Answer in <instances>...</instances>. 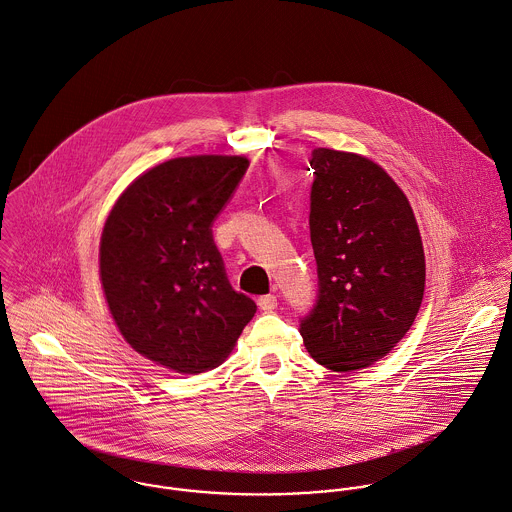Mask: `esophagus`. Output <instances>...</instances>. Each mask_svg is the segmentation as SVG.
I'll use <instances>...</instances> for the list:
<instances>
[{
    "instance_id": "34e87169",
    "label": "esophagus",
    "mask_w": 512,
    "mask_h": 512,
    "mask_svg": "<svg viewBox=\"0 0 512 512\" xmlns=\"http://www.w3.org/2000/svg\"><path fill=\"white\" fill-rule=\"evenodd\" d=\"M257 305H259V308H261L263 312H273V310L277 308V297H275V295H265V297H259Z\"/></svg>"
}]
</instances>
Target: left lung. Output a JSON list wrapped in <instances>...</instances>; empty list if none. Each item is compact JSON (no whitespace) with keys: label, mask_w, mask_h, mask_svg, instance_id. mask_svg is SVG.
<instances>
[{"label":"left lung","mask_w":512,"mask_h":512,"mask_svg":"<svg viewBox=\"0 0 512 512\" xmlns=\"http://www.w3.org/2000/svg\"><path fill=\"white\" fill-rule=\"evenodd\" d=\"M310 168L308 223L320 293L301 336L320 366L362 370L392 352L421 307L419 227L402 188L374 160L314 148Z\"/></svg>","instance_id":"1"}]
</instances>
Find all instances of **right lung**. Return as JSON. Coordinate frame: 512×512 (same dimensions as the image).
<instances>
[{"label": "right lung", "mask_w": 512, "mask_h": 512, "mask_svg": "<svg viewBox=\"0 0 512 512\" xmlns=\"http://www.w3.org/2000/svg\"><path fill=\"white\" fill-rule=\"evenodd\" d=\"M247 168L245 156L172 158L132 180L104 221L99 275L110 316L130 348L172 372L223 364L257 310L231 289L211 237Z\"/></svg>", "instance_id": "obj_1"}]
</instances>
